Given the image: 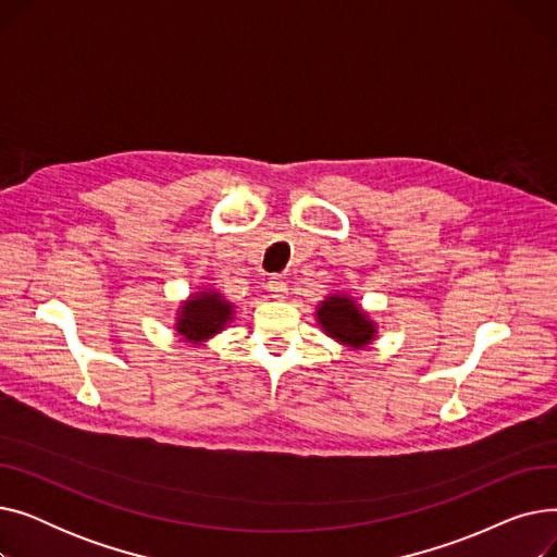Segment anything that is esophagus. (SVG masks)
I'll use <instances>...</instances> for the list:
<instances>
[{
    "label": "esophagus",
    "mask_w": 557,
    "mask_h": 557,
    "mask_svg": "<svg viewBox=\"0 0 557 557\" xmlns=\"http://www.w3.org/2000/svg\"><path fill=\"white\" fill-rule=\"evenodd\" d=\"M267 288L271 290V298H275V300H284L288 296V286H286V282L280 275L269 277Z\"/></svg>",
    "instance_id": "esophagus-1"
}]
</instances>
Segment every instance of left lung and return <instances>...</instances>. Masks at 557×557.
Returning <instances> with one entry per match:
<instances>
[{
    "label": "left lung",
    "mask_w": 557,
    "mask_h": 557,
    "mask_svg": "<svg viewBox=\"0 0 557 557\" xmlns=\"http://www.w3.org/2000/svg\"><path fill=\"white\" fill-rule=\"evenodd\" d=\"M318 323L336 341L349 347H366L374 338V325L347 298L332 296L318 307Z\"/></svg>",
    "instance_id": "left-lung-1"
}]
</instances>
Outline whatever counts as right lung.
I'll return each instance as SVG.
<instances>
[{
    "instance_id": "obj_1",
    "label": "right lung",
    "mask_w": 557,
    "mask_h": 557,
    "mask_svg": "<svg viewBox=\"0 0 557 557\" xmlns=\"http://www.w3.org/2000/svg\"><path fill=\"white\" fill-rule=\"evenodd\" d=\"M232 318V305L223 300L219 294H200L191 298L178 320V334L187 341H205L223 330V325Z\"/></svg>"
}]
</instances>
